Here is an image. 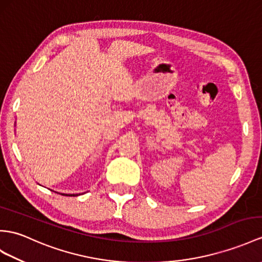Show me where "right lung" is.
Wrapping results in <instances>:
<instances>
[{"label":"right lung","instance_id":"add662e5","mask_svg":"<svg viewBox=\"0 0 262 262\" xmlns=\"http://www.w3.org/2000/svg\"><path fill=\"white\" fill-rule=\"evenodd\" d=\"M67 195H68V194H67ZM69 195H71V196H72V195H73V196H74V195H75V194H69Z\"/></svg>","mask_w":262,"mask_h":262}]
</instances>
